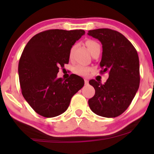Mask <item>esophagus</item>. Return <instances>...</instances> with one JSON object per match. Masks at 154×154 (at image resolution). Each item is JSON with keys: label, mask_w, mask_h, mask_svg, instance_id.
I'll return each instance as SVG.
<instances>
[{"label": "esophagus", "mask_w": 154, "mask_h": 154, "mask_svg": "<svg viewBox=\"0 0 154 154\" xmlns=\"http://www.w3.org/2000/svg\"><path fill=\"white\" fill-rule=\"evenodd\" d=\"M88 83H89V82H88V79H85V84L88 85Z\"/></svg>", "instance_id": "34e87169"}]
</instances>
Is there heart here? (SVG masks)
Segmentation results:
<instances>
[{
    "mask_svg": "<svg viewBox=\"0 0 154 154\" xmlns=\"http://www.w3.org/2000/svg\"><path fill=\"white\" fill-rule=\"evenodd\" d=\"M85 45L86 46L88 47V50L90 51V52H91V54L94 51V50L97 47L100 46L99 44L93 40H86ZM73 48H72L71 51H70V54H69L70 56H72V51H73ZM90 71H91V69H90L89 67L85 66V65H82V64L77 65V66H75L73 69V72H75V74H77V75H80V76L88 75Z\"/></svg>",
    "mask_w": 154,
    "mask_h": 154,
    "instance_id": "heart-1",
    "label": "heart"
}]
</instances>
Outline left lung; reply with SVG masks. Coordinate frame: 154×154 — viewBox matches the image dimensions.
Here are the masks:
<instances>
[{
	"label": "left lung",
	"mask_w": 154,
	"mask_h": 154,
	"mask_svg": "<svg viewBox=\"0 0 154 154\" xmlns=\"http://www.w3.org/2000/svg\"><path fill=\"white\" fill-rule=\"evenodd\" d=\"M88 35L101 43L100 72H108L109 75L104 84L95 79L89 81L95 93L88 100V104L97 115L116 117L126 111L139 88L137 52L128 39L116 30L102 28L89 30Z\"/></svg>",
	"instance_id": "1"
}]
</instances>
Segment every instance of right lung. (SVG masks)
I'll return each mask as SVG.
<instances>
[{
	"label": "right lung",
	"mask_w": 154,
	"mask_h": 154,
	"mask_svg": "<svg viewBox=\"0 0 154 154\" xmlns=\"http://www.w3.org/2000/svg\"><path fill=\"white\" fill-rule=\"evenodd\" d=\"M85 33L83 29H48L33 36L23 50L18 67L22 93L40 115L63 114L84 85V79L76 75L65 81L56 77L59 67L69 63L72 45Z\"/></svg>",
	"instance_id": "obj_1"
}]
</instances>
